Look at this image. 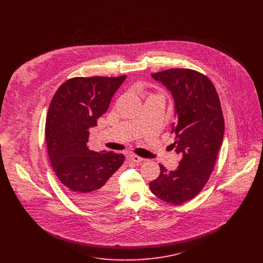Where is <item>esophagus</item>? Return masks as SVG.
Instances as JSON below:
<instances>
[{
  "mask_svg": "<svg viewBox=\"0 0 263 263\" xmlns=\"http://www.w3.org/2000/svg\"><path fill=\"white\" fill-rule=\"evenodd\" d=\"M129 159H130L132 162H134V163H142V162H144V161H145V159L140 158V157H138L136 155H130Z\"/></svg>",
  "mask_w": 263,
  "mask_h": 263,
  "instance_id": "34e87169",
  "label": "esophagus"
}]
</instances>
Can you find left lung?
Segmentation results:
<instances>
[{"instance_id": "1", "label": "left lung", "mask_w": 263, "mask_h": 263, "mask_svg": "<svg viewBox=\"0 0 263 263\" xmlns=\"http://www.w3.org/2000/svg\"><path fill=\"white\" fill-rule=\"evenodd\" d=\"M152 77L167 88L175 101L177 122L171 145L180 156L179 165L150 182L151 191L160 199L178 205L195 197L205 186L223 143L225 123L221 102L212 82L190 69H168Z\"/></svg>"}]
</instances>
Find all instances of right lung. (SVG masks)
<instances>
[{
	"instance_id": "obj_1",
	"label": "right lung",
	"mask_w": 263,
	"mask_h": 263,
	"mask_svg": "<svg viewBox=\"0 0 263 263\" xmlns=\"http://www.w3.org/2000/svg\"><path fill=\"white\" fill-rule=\"evenodd\" d=\"M126 76L77 77L66 81L51 100L45 138L51 165L73 200L95 209L111 200L117 191L115 172L122 154L89 150V129L108 109Z\"/></svg>"
}]
</instances>
